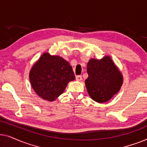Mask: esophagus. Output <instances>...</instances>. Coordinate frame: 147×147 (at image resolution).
Wrapping results in <instances>:
<instances>
[{"instance_id":"obj_1","label":"esophagus","mask_w":147,"mask_h":147,"mask_svg":"<svg viewBox=\"0 0 147 147\" xmlns=\"http://www.w3.org/2000/svg\"><path fill=\"white\" fill-rule=\"evenodd\" d=\"M76 80H77V81H80V80H82V76H77L76 77Z\"/></svg>"}]
</instances>
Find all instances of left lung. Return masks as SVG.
Listing matches in <instances>:
<instances>
[{
  "label": "left lung",
  "instance_id": "obj_1",
  "mask_svg": "<svg viewBox=\"0 0 147 147\" xmlns=\"http://www.w3.org/2000/svg\"><path fill=\"white\" fill-rule=\"evenodd\" d=\"M87 71L86 88L94 101L105 102L119 91L123 79L109 56L100 60L90 59L87 65Z\"/></svg>",
  "mask_w": 147,
  "mask_h": 147
}]
</instances>
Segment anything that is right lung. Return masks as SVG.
<instances>
[{
  "label": "right lung",
  "instance_id": "add662e5",
  "mask_svg": "<svg viewBox=\"0 0 147 147\" xmlns=\"http://www.w3.org/2000/svg\"><path fill=\"white\" fill-rule=\"evenodd\" d=\"M69 62L59 56L45 53L31 68L32 88L44 100L53 101L65 90L68 82L75 80Z\"/></svg>",
  "mask_w": 147,
  "mask_h": 147
}]
</instances>
